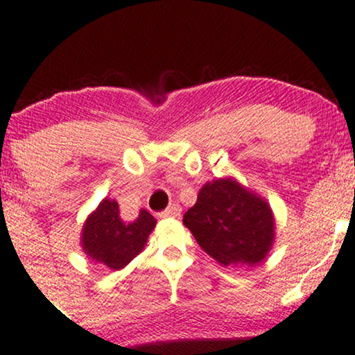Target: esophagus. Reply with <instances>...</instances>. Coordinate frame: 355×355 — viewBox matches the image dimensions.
Wrapping results in <instances>:
<instances>
[{
    "label": "esophagus",
    "mask_w": 355,
    "mask_h": 355,
    "mask_svg": "<svg viewBox=\"0 0 355 355\" xmlns=\"http://www.w3.org/2000/svg\"><path fill=\"white\" fill-rule=\"evenodd\" d=\"M180 211H182L180 205H177V203H172V205H170L168 209L162 211L160 217H164V218H175V217H178V215H180Z\"/></svg>",
    "instance_id": "esophagus-1"
}]
</instances>
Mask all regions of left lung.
Listing matches in <instances>:
<instances>
[{
	"mask_svg": "<svg viewBox=\"0 0 355 355\" xmlns=\"http://www.w3.org/2000/svg\"><path fill=\"white\" fill-rule=\"evenodd\" d=\"M183 223L198 245L225 267L255 266L274 243L270 207L232 178L203 185Z\"/></svg>",
	"mask_w": 355,
	"mask_h": 355,
	"instance_id": "left-lung-1",
	"label": "left lung"
}]
</instances>
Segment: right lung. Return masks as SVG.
Masks as SVG:
<instances>
[{
  "label": "right lung",
  "mask_w": 355,
  "mask_h": 355,
  "mask_svg": "<svg viewBox=\"0 0 355 355\" xmlns=\"http://www.w3.org/2000/svg\"><path fill=\"white\" fill-rule=\"evenodd\" d=\"M155 225L157 220L146 210H140L133 222H123L118 203L105 198L85 222L81 245L93 260L118 270L144 250Z\"/></svg>",
  "instance_id": "1"
}]
</instances>
